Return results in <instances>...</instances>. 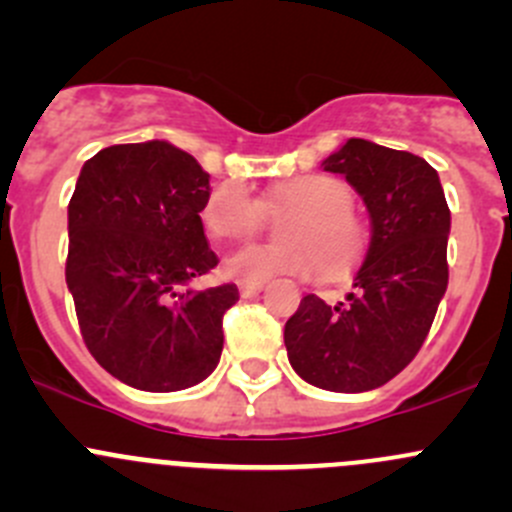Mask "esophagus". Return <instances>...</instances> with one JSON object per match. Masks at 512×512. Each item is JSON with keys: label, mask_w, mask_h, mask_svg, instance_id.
Segmentation results:
<instances>
[{"label": "esophagus", "mask_w": 512, "mask_h": 512, "mask_svg": "<svg viewBox=\"0 0 512 512\" xmlns=\"http://www.w3.org/2000/svg\"><path fill=\"white\" fill-rule=\"evenodd\" d=\"M262 289H265V285H245V282H242L240 294L242 297H255V294H260Z\"/></svg>", "instance_id": "esophagus-1"}]
</instances>
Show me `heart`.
Listing matches in <instances>:
<instances>
[{"label": "heart", "mask_w": 512, "mask_h": 512, "mask_svg": "<svg viewBox=\"0 0 512 512\" xmlns=\"http://www.w3.org/2000/svg\"><path fill=\"white\" fill-rule=\"evenodd\" d=\"M352 190L334 175H302L275 185L255 198L242 183L218 185L200 210L205 230L215 240H245L265 225L267 210H297L287 220L289 245H250L225 260V272L245 285H265L275 277L302 280L342 275L359 260L366 232L352 213Z\"/></svg>", "instance_id": "heart-1"}]
</instances>
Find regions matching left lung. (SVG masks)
<instances>
[{
    "label": "left lung",
    "mask_w": 512,
    "mask_h": 512,
    "mask_svg": "<svg viewBox=\"0 0 512 512\" xmlns=\"http://www.w3.org/2000/svg\"><path fill=\"white\" fill-rule=\"evenodd\" d=\"M322 165L364 198L371 242L347 302L307 294L287 319L285 347L304 381L359 394L394 379L421 349L448 287L451 210L438 173L414 153L349 138Z\"/></svg>",
    "instance_id": "1"
}]
</instances>
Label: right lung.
I'll list each match as a JSON object with an SVG mask.
<instances>
[{
  "label": "right lung",
  "instance_id": "obj_1",
  "mask_svg": "<svg viewBox=\"0 0 512 512\" xmlns=\"http://www.w3.org/2000/svg\"><path fill=\"white\" fill-rule=\"evenodd\" d=\"M208 195L210 175L165 141L103 148L76 180L66 285L89 352L133 389H188L223 354L240 292L188 289L218 265L200 220Z\"/></svg>",
  "mask_w": 512,
  "mask_h": 512
}]
</instances>
